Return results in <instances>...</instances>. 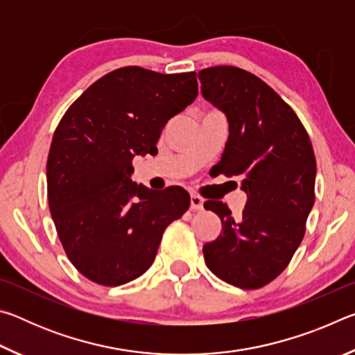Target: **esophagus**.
<instances>
[{"mask_svg": "<svg viewBox=\"0 0 355 355\" xmlns=\"http://www.w3.org/2000/svg\"><path fill=\"white\" fill-rule=\"evenodd\" d=\"M202 208H203L202 197L192 194L191 196V209H202Z\"/></svg>", "mask_w": 355, "mask_h": 355, "instance_id": "1", "label": "esophagus"}]
</instances>
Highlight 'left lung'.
<instances>
[{"label": "left lung", "instance_id": "left-lung-1", "mask_svg": "<svg viewBox=\"0 0 355 355\" xmlns=\"http://www.w3.org/2000/svg\"><path fill=\"white\" fill-rule=\"evenodd\" d=\"M202 95L225 112L228 139L216 175L241 178L243 214L208 200L222 232L203 245L209 271L243 290L272 282L291 261L315 203L316 159L293 107L260 78L233 65L199 71Z\"/></svg>", "mask_w": 355, "mask_h": 355}]
</instances>
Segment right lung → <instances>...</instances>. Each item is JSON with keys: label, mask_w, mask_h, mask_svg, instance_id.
<instances>
[{"label": "right lung", "mask_w": 355, "mask_h": 355, "mask_svg": "<svg viewBox=\"0 0 355 355\" xmlns=\"http://www.w3.org/2000/svg\"><path fill=\"white\" fill-rule=\"evenodd\" d=\"M196 71L163 75L137 65L101 76L53 135L46 191L71 264L103 286L152 266L166 227L189 208L180 186L153 191L131 182L133 158L153 153L167 120L196 100Z\"/></svg>", "instance_id": "obj_1"}]
</instances>
